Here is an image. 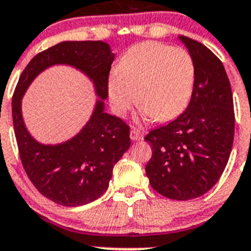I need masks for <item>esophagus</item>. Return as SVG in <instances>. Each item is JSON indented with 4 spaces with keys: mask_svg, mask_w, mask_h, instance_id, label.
<instances>
[{
    "mask_svg": "<svg viewBox=\"0 0 251 251\" xmlns=\"http://www.w3.org/2000/svg\"><path fill=\"white\" fill-rule=\"evenodd\" d=\"M142 138H143V136H142L141 130L137 129V128H132L130 129V139L132 141H141Z\"/></svg>",
    "mask_w": 251,
    "mask_h": 251,
    "instance_id": "esophagus-1",
    "label": "esophagus"
}]
</instances>
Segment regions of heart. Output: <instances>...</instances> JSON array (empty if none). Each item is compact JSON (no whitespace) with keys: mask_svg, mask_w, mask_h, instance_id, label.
<instances>
[{"mask_svg":"<svg viewBox=\"0 0 251 251\" xmlns=\"http://www.w3.org/2000/svg\"><path fill=\"white\" fill-rule=\"evenodd\" d=\"M195 80L191 55L158 43L134 45L108 77L112 109L124 115L138 103L146 119H174L187 105Z\"/></svg>","mask_w":251,"mask_h":251,"instance_id":"b5f03b06","label":"heart"}]
</instances>
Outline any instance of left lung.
<instances>
[{
  "label": "left lung",
  "instance_id": "8db88e82",
  "mask_svg": "<svg viewBox=\"0 0 251 251\" xmlns=\"http://www.w3.org/2000/svg\"><path fill=\"white\" fill-rule=\"evenodd\" d=\"M195 80L191 100L178 118L151 130L150 183L162 196L192 200L211 190L225 170L234 142V101L223 63L210 49L186 36Z\"/></svg>",
  "mask_w": 251,
  "mask_h": 251
}]
</instances>
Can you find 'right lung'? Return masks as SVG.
<instances>
[{
  "label": "right lung",
  "mask_w": 251,
  "mask_h": 251,
  "mask_svg": "<svg viewBox=\"0 0 251 251\" xmlns=\"http://www.w3.org/2000/svg\"><path fill=\"white\" fill-rule=\"evenodd\" d=\"M114 54L103 41H63L37 54L19 79L12 119L22 166L40 194L63 206L86 205L109 186L113 167L130 147L129 127L104 112ZM54 65H69L91 79L99 97L90 121L73 139L44 145L30 136L22 117V98L34 77Z\"/></svg>",
  "instance_id": "right-lung-1"
}]
</instances>
